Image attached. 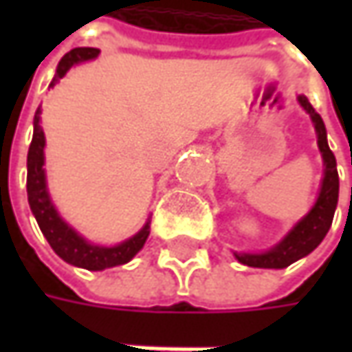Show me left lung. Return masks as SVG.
<instances>
[{
	"label": "left lung",
	"mask_w": 352,
	"mask_h": 352,
	"mask_svg": "<svg viewBox=\"0 0 352 352\" xmlns=\"http://www.w3.org/2000/svg\"><path fill=\"white\" fill-rule=\"evenodd\" d=\"M298 102L314 121V127H316V133H318V146L321 151V156H323L325 174H323L318 201H316V206L309 210V213L305 215L304 219H300L298 223L294 225L290 233L270 250L258 252V254L235 252L236 261L247 264V266H254V268H286L292 263L307 256L311 250L316 249L319 243L325 239L333 223V215H335L337 199H339L337 160H335V155H333L329 144H327V131H325V125H323V119L311 107V103L307 102L305 96H300Z\"/></svg>",
	"instance_id": "8db88e82"
}]
</instances>
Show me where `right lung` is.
Segmentation results:
<instances>
[{
	"label": "right lung",
	"mask_w": 352,
	"mask_h": 352,
	"mask_svg": "<svg viewBox=\"0 0 352 352\" xmlns=\"http://www.w3.org/2000/svg\"><path fill=\"white\" fill-rule=\"evenodd\" d=\"M98 54H100V48L89 47L72 48L70 52H66L62 56V60L58 62V68L50 82V88L60 78H64L74 64L91 60ZM41 113L43 111L38 107L33 121V141L29 146V155H27V196H29V206H31L34 219L41 227L43 235L47 236L48 245L62 261L80 266V268H86V270H105L111 266L129 263L142 249L146 236L151 233L148 231L151 221H146L137 235H133L116 247H100V245L88 243L82 235H78L74 229L58 215V211L54 210L50 196H48L47 176H45V168H43L45 166V133L41 127Z\"/></svg>",
	"instance_id": "obj_1"
}]
</instances>
